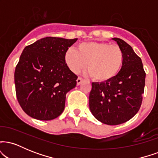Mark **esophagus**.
<instances>
[{"mask_svg": "<svg viewBox=\"0 0 158 158\" xmlns=\"http://www.w3.org/2000/svg\"><path fill=\"white\" fill-rule=\"evenodd\" d=\"M77 85H80L81 83V79L80 77H79L77 79Z\"/></svg>", "mask_w": 158, "mask_h": 158, "instance_id": "esophagus-1", "label": "esophagus"}]
</instances>
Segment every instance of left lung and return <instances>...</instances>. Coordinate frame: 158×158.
<instances>
[{
  "label": "left lung",
  "mask_w": 158,
  "mask_h": 158,
  "mask_svg": "<svg viewBox=\"0 0 158 158\" xmlns=\"http://www.w3.org/2000/svg\"><path fill=\"white\" fill-rule=\"evenodd\" d=\"M75 39L46 37L27 46L15 70L16 97L23 111L39 120H51L62 114L66 94L77 77L65 63Z\"/></svg>",
  "instance_id": "left-lung-1"
}]
</instances>
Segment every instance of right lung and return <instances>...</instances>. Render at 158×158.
Here are the masks:
<instances>
[{"label":"right lung","mask_w":158,"mask_h":158,"mask_svg":"<svg viewBox=\"0 0 158 158\" xmlns=\"http://www.w3.org/2000/svg\"><path fill=\"white\" fill-rule=\"evenodd\" d=\"M117 47L101 48L94 69L102 77L92 83L89 107L97 120L110 126L122 124L138 112L144 93L146 73L141 59L123 40L112 39ZM121 56L123 61H119Z\"/></svg>","instance_id":"obj_1"}]
</instances>
